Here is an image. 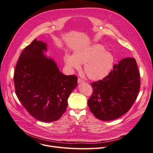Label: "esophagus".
Wrapping results in <instances>:
<instances>
[{"label":"esophagus","mask_w":153,"mask_h":153,"mask_svg":"<svg viewBox=\"0 0 153 153\" xmlns=\"http://www.w3.org/2000/svg\"><path fill=\"white\" fill-rule=\"evenodd\" d=\"M77 82H78V83H83V82H84V81L81 78H79L77 80Z\"/></svg>","instance_id":"obj_1"}]
</instances>
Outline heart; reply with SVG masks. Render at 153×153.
<instances>
[{
	"instance_id": "heart-1",
	"label": "heart",
	"mask_w": 153,
	"mask_h": 153,
	"mask_svg": "<svg viewBox=\"0 0 153 153\" xmlns=\"http://www.w3.org/2000/svg\"><path fill=\"white\" fill-rule=\"evenodd\" d=\"M105 50L103 45L94 44L79 49L73 56L65 55L64 62L71 69H78L80 64H84V71L87 77L99 81L110 74L115 62L114 55Z\"/></svg>"
}]
</instances>
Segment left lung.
<instances>
[{
  "mask_svg": "<svg viewBox=\"0 0 153 153\" xmlns=\"http://www.w3.org/2000/svg\"><path fill=\"white\" fill-rule=\"evenodd\" d=\"M91 85L93 92L87 103L94 115L102 121L122 117L131 108L140 91V77L136 60L122 59L107 77Z\"/></svg>",
  "mask_w": 153,
  "mask_h": 153,
  "instance_id": "1",
  "label": "left lung"
}]
</instances>
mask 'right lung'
Wrapping results in <instances>:
<instances>
[{"mask_svg":"<svg viewBox=\"0 0 153 153\" xmlns=\"http://www.w3.org/2000/svg\"><path fill=\"white\" fill-rule=\"evenodd\" d=\"M44 51L46 43L36 39L26 46L16 65L13 81L16 95L28 113L39 121L51 122L65 112L77 77L61 73Z\"/></svg>","mask_w":153,"mask_h":153,"instance_id":"1","label":"right lung"}]
</instances>
